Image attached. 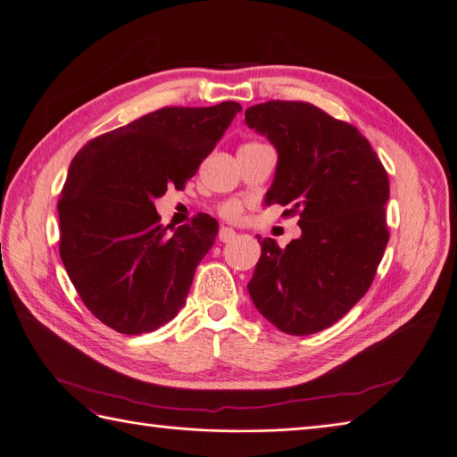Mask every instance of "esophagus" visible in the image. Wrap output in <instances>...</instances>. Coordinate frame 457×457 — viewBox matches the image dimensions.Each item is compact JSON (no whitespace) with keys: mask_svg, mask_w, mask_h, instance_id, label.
Segmentation results:
<instances>
[{"mask_svg":"<svg viewBox=\"0 0 457 457\" xmlns=\"http://www.w3.org/2000/svg\"><path fill=\"white\" fill-rule=\"evenodd\" d=\"M235 237H237V233H235V229H231V228H220V231H218L220 243H231Z\"/></svg>","mask_w":457,"mask_h":457,"instance_id":"34e87169","label":"esophagus"}]
</instances>
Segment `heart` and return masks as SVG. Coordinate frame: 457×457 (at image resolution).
Returning a JSON list of instances; mask_svg holds the SVG:
<instances>
[{"label": "heart", "mask_w": 457, "mask_h": 457, "mask_svg": "<svg viewBox=\"0 0 457 457\" xmlns=\"http://www.w3.org/2000/svg\"><path fill=\"white\" fill-rule=\"evenodd\" d=\"M218 214L224 220H229V222H239V220H243L245 207H243V203L237 199H228L218 207Z\"/></svg>", "instance_id": "heart-1"}]
</instances>
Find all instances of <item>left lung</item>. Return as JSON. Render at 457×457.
Here are the masks:
<instances>
[{"instance_id":"left-lung-1","label":"left lung","mask_w":457,"mask_h":457,"mask_svg":"<svg viewBox=\"0 0 457 457\" xmlns=\"http://www.w3.org/2000/svg\"><path fill=\"white\" fill-rule=\"evenodd\" d=\"M245 122L278 152L265 203L299 214L301 228L286 248L258 237L248 294L280 331L312 335L339 322L373 284L390 239V180L358 128L307 101L252 105Z\"/></svg>"}]
</instances>
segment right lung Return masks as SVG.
<instances>
[{
  "label": "right lung",
  "instance_id": "1",
  "mask_svg": "<svg viewBox=\"0 0 457 457\" xmlns=\"http://www.w3.org/2000/svg\"><path fill=\"white\" fill-rule=\"evenodd\" d=\"M237 112V101L163 107L77 152L58 201L60 258L84 305L111 329L150 333L184 307L218 222L199 212L169 231L154 201L184 188Z\"/></svg>",
  "mask_w": 457,
  "mask_h": 457
}]
</instances>
